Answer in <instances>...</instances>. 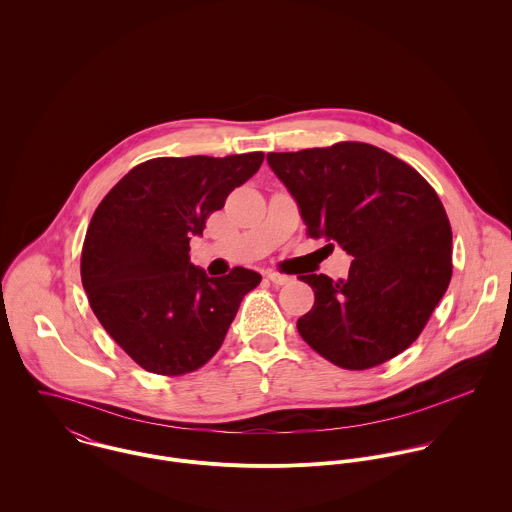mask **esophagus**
Wrapping results in <instances>:
<instances>
[{
	"label": "esophagus",
	"mask_w": 512,
	"mask_h": 512,
	"mask_svg": "<svg viewBox=\"0 0 512 512\" xmlns=\"http://www.w3.org/2000/svg\"><path fill=\"white\" fill-rule=\"evenodd\" d=\"M268 280L272 282V284H276V286H286V284H290V276H284V274H276V272H270L268 274Z\"/></svg>",
	"instance_id": "1"
}]
</instances>
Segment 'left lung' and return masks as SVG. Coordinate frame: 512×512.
<instances>
[{"label": "left lung", "instance_id": "left-lung-1", "mask_svg": "<svg viewBox=\"0 0 512 512\" xmlns=\"http://www.w3.org/2000/svg\"><path fill=\"white\" fill-rule=\"evenodd\" d=\"M313 238L355 260L345 280L301 276L315 292L297 319L303 341L333 365L365 370L406 351L451 280V226L430 183L370 144L268 153ZM333 244H327L333 248Z\"/></svg>", "mask_w": 512, "mask_h": 512}]
</instances>
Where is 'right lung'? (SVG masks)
I'll list each match as a JSON object with an SVG mask.
<instances>
[{
  "mask_svg": "<svg viewBox=\"0 0 512 512\" xmlns=\"http://www.w3.org/2000/svg\"><path fill=\"white\" fill-rule=\"evenodd\" d=\"M262 161V151L149 159L94 211L82 288L108 335L149 372L179 376L205 365L242 297L260 284L258 272L240 266L209 278L191 264L189 240Z\"/></svg>",
  "mask_w": 512,
  "mask_h": 512,
  "instance_id": "obj_1",
  "label": "right lung"
}]
</instances>
